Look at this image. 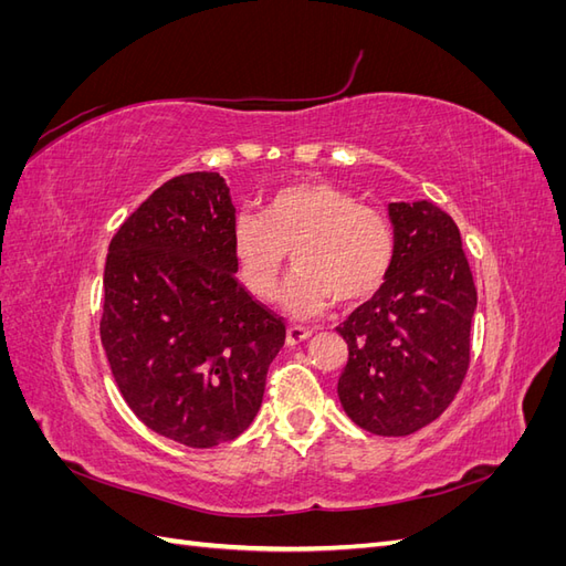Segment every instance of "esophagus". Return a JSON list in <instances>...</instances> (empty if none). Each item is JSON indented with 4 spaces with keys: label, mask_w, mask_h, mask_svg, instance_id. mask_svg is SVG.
<instances>
[{
    "label": "esophagus",
    "mask_w": 566,
    "mask_h": 566,
    "mask_svg": "<svg viewBox=\"0 0 566 566\" xmlns=\"http://www.w3.org/2000/svg\"><path fill=\"white\" fill-rule=\"evenodd\" d=\"M310 337H312L310 328H302V325H290L287 335H285V342H287V347H297V345H302V342H306Z\"/></svg>",
    "instance_id": "34e87169"
}]
</instances>
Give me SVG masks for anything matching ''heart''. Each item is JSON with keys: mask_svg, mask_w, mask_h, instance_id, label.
<instances>
[{"mask_svg": "<svg viewBox=\"0 0 566 566\" xmlns=\"http://www.w3.org/2000/svg\"><path fill=\"white\" fill-rule=\"evenodd\" d=\"M287 252L297 271L283 287V306L312 318L331 300L352 306L378 295L397 260V233L382 210L342 188L300 181L271 193L262 219L238 214L231 227L238 279L256 302L276 300Z\"/></svg>", "mask_w": 566, "mask_h": 566, "instance_id": "1", "label": "heart"}]
</instances>
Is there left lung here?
Wrapping results in <instances>:
<instances>
[{
	"label": "left lung",
	"mask_w": 566,
	"mask_h": 566,
	"mask_svg": "<svg viewBox=\"0 0 566 566\" xmlns=\"http://www.w3.org/2000/svg\"><path fill=\"white\" fill-rule=\"evenodd\" d=\"M397 260L337 333L349 347L337 397L366 432L406 437L451 406L470 366L476 287L455 221L434 202H389Z\"/></svg>",
	"instance_id": "left-lung-1"
}]
</instances>
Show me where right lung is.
<instances>
[{
    "label": "right lung",
    "instance_id": "add662e5",
    "mask_svg": "<svg viewBox=\"0 0 566 566\" xmlns=\"http://www.w3.org/2000/svg\"><path fill=\"white\" fill-rule=\"evenodd\" d=\"M235 208L217 172L165 181L113 235L101 342L119 394L191 449L243 434L285 323L235 279Z\"/></svg>",
    "mask_w": 566,
    "mask_h": 566
}]
</instances>
